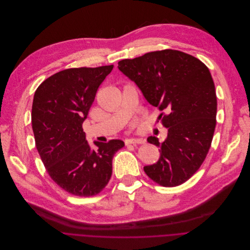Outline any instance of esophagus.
<instances>
[{"mask_svg": "<svg viewBox=\"0 0 250 250\" xmlns=\"http://www.w3.org/2000/svg\"><path fill=\"white\" fill-rule=\"evenodd\" d=\"M146 141L144 139H140V138H130V139H127L125 141L126 145H129V144H133V145H136V144H144Z\"/></svg>", "mask_w": 250, "mask_h": 250, "instance_id": "obj_1", "label": "esophagus"}]
</instances>
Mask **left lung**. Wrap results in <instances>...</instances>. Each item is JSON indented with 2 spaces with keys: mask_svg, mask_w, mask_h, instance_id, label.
I'll return each instance as SVG.
<instances>
[{
  "mask_svg": "<svg viewBox=\"0 0 250 250\" xmlns=\"http://www.w3.org/2000/svg\"><path fill=\"white\" fill-rule=\"evenodd\" d=\"M118 69L142 91L146 101L167 114L159 116L167 128L160 159L144 167L146 175L166 187L188 180L203 164L216 127L217 96L209 69L177 50L149 52L118 62Z\"/></svg>",
  "mask_w": 250,
  "mask_h": 250,
  "instance_id": "8db88e82",
  "label": "left lung"
}]
</instances>
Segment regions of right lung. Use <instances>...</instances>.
<instances>
[{"mask_svg": "<svg viewBox=\"0 0 250 250\" xmlns=\"http://www.w3.org/2000/svg\"><path fill=\"white\" fill-rule=\"evenodd\" d=\"M113 65L74 68L45 80L33 97L31 123L36 148L47 172L61 188L77 196H93L108 183L121 140L86 141L83 123L96 90Z\"/></svg>", "mask_w": 250, "mask_h": 250, "instance_id": "add662e5", "label": "right lung"}]
</instances>
